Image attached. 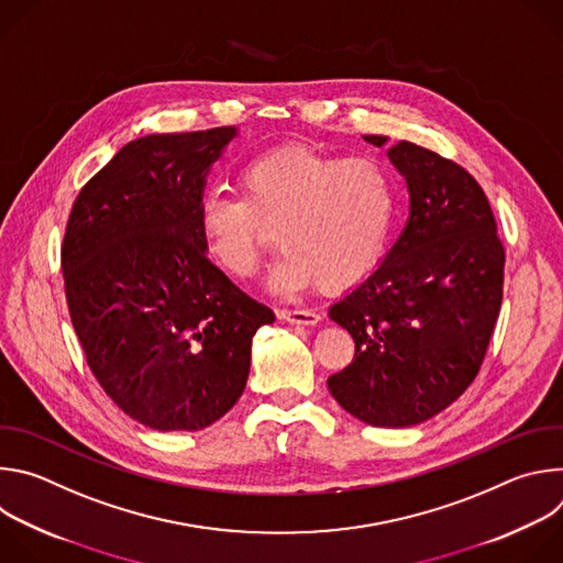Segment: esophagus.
Returning a JSON list of instances; mask_svg holds the SVG:
<instances>
[{"label": "esophagus", "mask_w": 563, "mask_h": 563, "mask_svg": "<svg viewBox=\"0 0 563 563\" xmlns=\"http://www.w3.org/2000/svg\"><path fill=\"white\" fill-rule=\"evenodd\" d=\"M278 318L291 325H318L320 316L311 309H278Z\"/></svg>", "instance_id": "obj_1"}]
</instances>
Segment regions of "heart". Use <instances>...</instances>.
<instances>
[{
	"label": "heart",
	"mask_w": 563,
	"mask_h": 563,
	"mask_svg": "<svg viewBox=\"0 0 563 563\" xmlns=\"http://www.w3.org/2000/svg\"><path fill=\"white\" fill-rule=\"evenodd\" d=\"M238 185L240 196L211 189L198 202L205 250L235 278L254 274L274 229L285 245L269 276L276 291L352 287L389 250L398 187L374 157L285 144L247 159Z\"/></svg>",
	"instance_id": "1"
}]
</instances>
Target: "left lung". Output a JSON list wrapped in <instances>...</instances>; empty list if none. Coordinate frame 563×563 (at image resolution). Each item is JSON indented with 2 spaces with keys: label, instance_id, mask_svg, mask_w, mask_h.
Here are the masks:
<instances>
[{
  "label": "left lung",
  "instance_id": "8db88e82",
  "mask_svg": "<svg viewBox=\"0 0 563 563\" xmlns=\"http://www.w3.org/2000/svg\"><path fill=\"white\" fill-rule=\"evenodd\" d=\"M387 157L406 178L410 218L380 265L330 307L356 352L328 385L358 421L410 428L452 406L478 374L506 254L490 202L463 167L406 140Z\"/></svg>",
  "mask_w": 563,
  "mask_h": 563
}]
</instances>
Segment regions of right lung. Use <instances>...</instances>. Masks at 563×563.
<instances>
[{
    "label": "right lung",
    "instance_id": "right-lung-1",
    "mask_svg": "<svg viewBox=\"0 0 563 563\" xmlns=\"http://www.w3.org/2000/svg\"><path fill=\"white\" fill-rule=\"evenodd\" d=\"M235 126L124 144L75 198L62 245L66 302L87 363L133 421L196 432L243 396L252 341L276 316L209 263L207 176Z\"/></svg>",
    "mask_w": 563,
    "mask_h": 563
}]
</instances>
